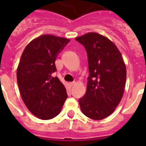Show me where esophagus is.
I'll use <instances>...</instances> for the list:
<instances>
[{"mask_svg": "<svg viewBox=\"0 0 146 146\" xmlns=\"http://www.w3.org/2000/svg\"><path fill=\"white\" fill-rule=\"evenodd\" d=\"M75 83H76L75 82H70V83H69V85H70L71 87H72V86H74V85H75Z\"/></svg>", "mask_w": 146, "mask_h": 146, "instance_id": "obj_1", "label": "esophagus"}]
</instances>
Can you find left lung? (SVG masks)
Returning a JSON list of instances; mask_svg holds the SVG:
<instances>
[{
  "mask_svg": "<svg viewBox=\"0 0 146 146\" xmlns=\"http://www.w3.org/2000/svg\"><path fill=\"white\" fill-rule=\"evenodd\" d=\"M75 39L84 45L88 61L87 89L79 99L80 109L91 119H104L114 112L123 97L126 65L118 47L106 36L90 32Z\"/></svg>",
  "mask_w": 146,
  "mask_h": 146,
  "instance_id": "1",
  "label": "left lung"
}]
</instances>
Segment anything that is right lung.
I'll return each mask as SVG.
<instances>
[{"label":"right lung","instance_id":"1","mask_svg":"<svg viewBox=\"0 0 146 146\" xmlns=\"http://www.w3.org/2000/svg\"><path fill=\"white\" fill-rule=\"evenodd\" d=\"M70 40L45 34L25 47L17 69L20 96L37 118L49 120L60 113L67 98L66 88L52 73L57 55Z\"/></svg>","mask_w":146,"mask_h":146}]
</instances>
